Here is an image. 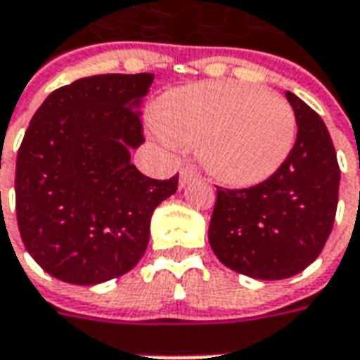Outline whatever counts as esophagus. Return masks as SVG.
Wrapping results in <instances>:
<instances>
[{"instance_id":"esophagus-1","label":"esophagus","mask_w":360,"mask_h":360,"mask_svg":"<svg viewBox=\"0 0 360 360\" xmlns=\"http://www.w3.org/2000/svg\"><path fill=\"white\" fill-rule=\"evenodd\" d=\"M198 172L191 169V167H186V169L180 170V178H178V184H180V188H184V186H188V184L191 182V180H198Z\"/></svg>"}]
</instances>
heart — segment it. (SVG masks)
I'll list each match as a JSON object with an SVG mask.
<instances>
[{
	"mask_svg": "<svg viewBox=\"0 0 360 360\" xmlns=\"http://www.w3.org/2000/svg\"><path fill=\"white\" fill-rule=\"evenodd\" d=\"M159 138L201 143V161L219 182L249 188L264 182L291 153L297 120L284 97L261 86L203 82L162 97Z\"/></svg>",
	"mask_w": 360,
	"mask_h": 360,
	"instance_id": "heart-1",
	"label": "heart"
}]
</instances>
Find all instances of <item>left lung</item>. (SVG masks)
Instances as JSON below:
<instances>
[{
	"instance_id": "left-lung-1",
	"label": "left lung",
	"mask_w": 360,
	"mask_h": 360,
	"mask_svg": "<svg viewBox=\"0 0 360 360\" xmlns=\"http://www.w3.org/2000/svg\"><path fill=\"white\" fill-rule=\"evenodd\" d=\"M297 138L282 167L264 182L226 190L217 186L209 243L222 264L257 280H282L305 270L332 232L340 165L324 120L285 91Z\"/></svg>"
}]
</instances>
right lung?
<instances>
[{"mask_svg":"<svg viewBox=\"0 0 360 360\" xmlns=\"http://www.w3.org/2000/svg\"><path fill=\"white\" fill-rule=\"evenodd\" d=\"M153 75L80 78L46 97L17 155L15 203L26 251L76 285L119 278L140 261L155 207L178 174L153 180L130 162L143 143L138 107Z\"/></svg>","mask_w":360,"mask_h":360,"instance_id":"add662e5","label":"right lung"}]
</instances>
